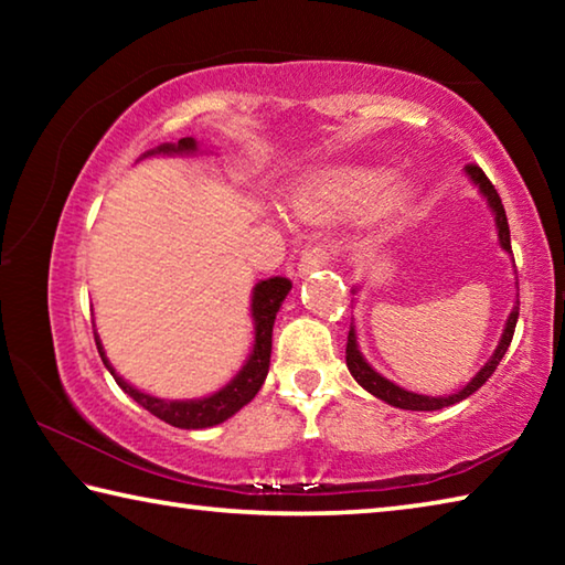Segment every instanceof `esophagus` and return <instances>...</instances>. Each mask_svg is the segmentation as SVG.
Here are the masks:
<instances>
[{
    "label": "esophagus",
    "mask_w": 565,
    "mask_h": 565,
    "mask_svg": "<svg viewBox=\"0 0 565 565\" xmlns=\"http://www.w3.org/2000/svg\"><path fill=\"white\" fill-rule=\"evenodd\" d=\"M339 254V246L331 242V238H323V242H317L313 246L306 248L299 259V274L306 276L317 269H323V266H329L333 259H337Z\"/></svg>",
    "instance_id": "1"
}]
</instances>
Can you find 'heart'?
Here are the masks:
<instances>
[{
	"label": "heart",
	"mask_w": 565,
	"mask_h": 565,
	"mask_svg": "<svg viewBox=\"0 0 565 565\" xmlns=\"http://www.w3.org/2000/svg\"><path fill=\"white\" fill-rule=\"evenodd\" d=\"M388 189V174L371 169H331L311 181L306 204L311 209L353 212L374 204Z\"/></svg>",
	"instance_id": "heart-1"
}]
</instances>
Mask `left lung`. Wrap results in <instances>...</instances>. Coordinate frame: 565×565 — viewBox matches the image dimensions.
<instances>
[{"instance_id": "left-lung-1", "label": "left lung", "mask_w": 565, "mask_h": 565, "mask_svg": "<svg viewBox=\"0 0 565 565\" xmlns=\"http://www.w3.org/2000/svg\"><path fill=\"white\" fill-rule=\"evenodd\" d=\"M466 171H468V177L473 179V184H478V189L483 191V196L489 199V204H491L493 214H495V226H499V242H501V246L505 248V252L511 254L509 218H505V209L501 204L499 191H495V186L491 184L489 177L483 174L481 167L468 164ZM519 303L521 301H515L511 317H509V321H505V329H503V337L499 341V349L493 351V356L489 359V363H486V366L471 379V384L463 386L454 396H420V394H411V391H404V388L396 386V384H391L388 379L376 374V371L366 363V359L361 356V351L356 347V333H353V327L349 329V341H347V366L351 371V376L356 379L359 384L369 391V394H374L376 398L386 401V404L396 406V408H406V411H438V408L454 406V404H458V401H463V398H468L471 394H476V391L481 388L486 381L493 376L495 366H499L501 359L505 356V351H509V347H511V339H513V331H515V321H519Z\"/></svg>"}]
</instances>
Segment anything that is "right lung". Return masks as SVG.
<instances>
[{
    "instance_id": "1",
    "label": "right lung",
    "mask_w": 565,
    "mask_h": 565,
    "mask_svg": "<svg viewBox=\"0 0 565 565\" xmlns=\"http://www.w3.org/2000/svg\"><path fill=\"white\" fill-rule=\"evenodd\" d=\"M194 149H196V141L191 137H184L179 139L177 145H161L157 151H164V154H171V151H174L177 154V151H194ZM149 154H154V151H149ZM289 291H291V281L284 279V276H274V279L256 284L254 296H252V317L256 321L252 356H248L244 369L234 376L232 384H226L222 391H216V394L206 398L164 401V398L141 394V391L129 386L121 376L114 374L107 356H104V349L97 333H94V341H97V351L104 361V366L111 371L114 381L121 386L124 394H129L139 406H145L149 414H154L157 418L167 420V424L177 428H209V426L222 424V420H226L228 416H234L238 408H244L248 401L259 394L264 379L269 374L271 331H274L276 311H279V306Z\"/></svg>"
}]
</instances>
